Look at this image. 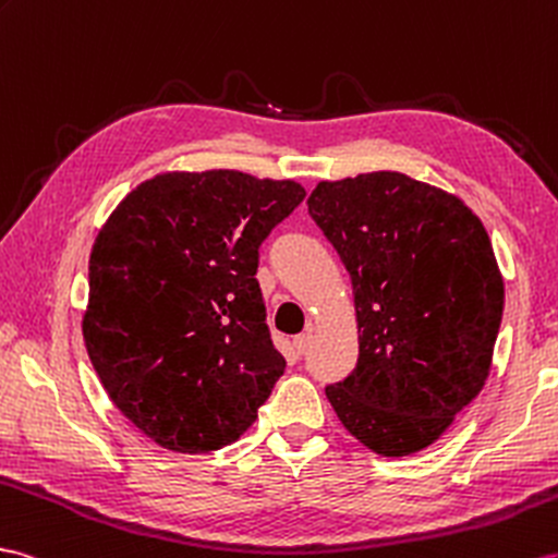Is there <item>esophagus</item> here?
Wrapping results in <instances>:
<instances>
[{"label":"esophagus","mask_w":558,"mask_h":558,"mask_svg":"<svg viewBox=\"0 0 558 558\" xmlns=\"http://www.w3.org/2000/svg\"><path fill=\"white\" fill-rule=\"evenodd\" d=\"M311 341H313V335H311V332L296 335V337H294V351H296L299 355L306 353V351H308V347H311Z\"/></svg>","instance_id":"1"}]
</instances>
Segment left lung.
I'll use <instances>...</instances> for the list:
<instances>
[{"label": "left lung", "mask_w": 558, "mask_h": 558, "mask_svg": "<svg viewBox=\"0 0 558 558\" xmlns=\"http://www.w3.org/2000/svg\"><path fill=\"white\" fill-rule=\"evenodd\" d=\"M308 214L349 270L361 335L325 393L369 450L420 452L490 373L505 308L490 238L460 197L401 171L320 181Z\"/></svg>", "instance_id": "8db88e82"}]
</instances>
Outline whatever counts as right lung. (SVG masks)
I'll return each instance as SVG.
<instances>
[{
	"label": "right lung",
	"mask_w": 558,
	"mask_h": 558,
	"mask_svg": "<svg viewBox=\"0 0 558 558\" xmlns=\"http://www.w3.org/2000/svg\"><path fill=\"white\" fill-rule=\"evenodd\" d=\"M304 197L296 181L167 171L98 233L84 344L110 401L160 448L231 446L284 373L254 276L262 242Z\"/></svg>",
	"instance_id": "obj_1"
}]
</instances>
